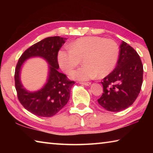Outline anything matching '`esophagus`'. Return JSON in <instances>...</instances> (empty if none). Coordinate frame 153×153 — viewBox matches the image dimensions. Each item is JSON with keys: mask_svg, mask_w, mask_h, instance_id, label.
Listing matches in <instances>:
<instances>
[{"mask_svg": "<svg viewBox=\"0 0 153 153\" xmlns=\"http://www.w3.org/2000/svg\"><path fill=\"white\" fill-rule=\"evenodd\" d=\"M79 84H81L82 85H84V86H88L90 85H91V83L90 82H80Z\"/></svg>", "mask_w": 153, "mask_h": 153, "instance_id": "34e87169", "label": "esophagus"}]
</instances>
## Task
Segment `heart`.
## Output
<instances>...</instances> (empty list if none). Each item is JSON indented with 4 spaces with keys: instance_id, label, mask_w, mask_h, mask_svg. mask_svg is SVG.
I'll return each instance as SVG.
<instances>
[{
    "instance_id": "heart-1",
    "label": "heart",
    "mask_w": 153,
    "mask_h": 153,
    "mask_svg": "<svg viewBox=\"0 0 153 153\" xmlns=\"http://www.w3.org/2000/svg\"><path fill=\"white\" fill-rule=\"evenodd\" d=\"M69 51H59V66L68 74L80 62L84 66L72 71L71 78L88 80L97 76L101 78L113 70L117 62L119 48L115 41L98 36H86L78 38L68 46Z\"/></svg>"
}]
</instances>
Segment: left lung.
Listing matches in <instances>:
<instances>
[{
  "instance_id": "1",
  "label": "left lung",
  "mask_w": 153,
  "mask_h": 153,
  "mask_svg": "<svg viewBox=\"0 0 153 153\" xmlns=\"http://www.w3.org/2000/svg\"><path fill=\"white\" fill-rule=\"evenodd\" d=\"M143 66L140 56L122 41L117 66L102 79L103 93L98 102L108 111L118 112L133 104L140 92Z\"/></svg>"
}]
</instances>
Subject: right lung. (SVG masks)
<instances>
[{
	"mask_svg": "<svg viewBox=\"0 0 153 153\" xmlns=\"http://www.w3.org/2000/svg\"><path fill=\"white\" fill-rule=\"evenodd\" d=\"M67 38L59 36L48 37L27 48L20 56L15 71V84L18 99L25 109L39 117H52L57 113L70 97L71 87L75 82L59 72L58 52ZM32 57H41L49 64L47 83L39 91H28L20 81V71L24 62Z\"/></svg>",
	"mask_w": 153,
	"mask_h": 153,
	"instance_id": "right-lung-1",
	"label": "right lung"
}]
</instances>
